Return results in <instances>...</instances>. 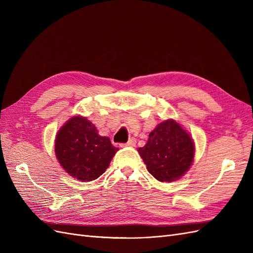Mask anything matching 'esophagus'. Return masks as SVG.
<instances>
[{"label": "esophagus", "instance_id": "1", "mask_svg": "<svg viewBox=\"0 0 253 253\" xmlns=\"http://www.w3.org/2000/svg\"><path fill=\"white\" fill-rule=\"evenodd\" d=\"M136 144V139L135 138H129L128 139V141L126 143V145H128V147H134V145ZM121 145H124V144H121Z\"/></svg>", "mask_w": 253, "mask_h": 253}]
</instances>
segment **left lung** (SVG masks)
Wrapping results in <instances>:
<instances>
[{"mask_svg": "<svg viewBox=\"0 0 253 253\" xmlns=\"http://www.w3.org/2000/svg\"><path fill=\"white\" fill-rule=\"evenodd\" d=\"M148 171L159 181L179 179L193 163L194 142L190 134L173 119L165 120L149 134L138 149Z\"/></svg>", "mask_w": 253, "mask_h": 253, "instance_id": "left-lung-1", "label": "left lung"}]
</instances>
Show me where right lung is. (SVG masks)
<instances>
[{
	"label": "right lung",
	"mask_w": 253,
	"mask_h": 253,
	"mask_svg": "<svg viewBox=\"0 0 253 253\" xmlns=\"http://www.w3.org/2000/svg\"><path fill=\"white\" fill-rule=\"evenodd\" d=\"M118 148L98 134L85 117L74 116L59 129L55 152L63 169L81 181H91L108 169Z\"/></svg>",
	"instance_id": "1"
}]
</instances>
